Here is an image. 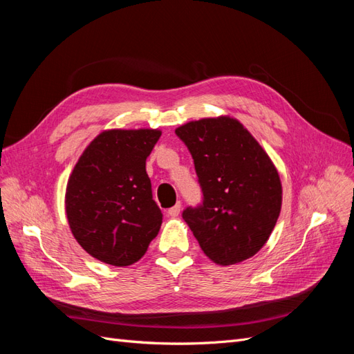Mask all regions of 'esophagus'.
Returning <instances> with one entry per match:
<instances>
[{
    "label": "esophagus",
    "mask_w": 354,
    "mask_h": 354,
    "mask_svg": "<svg viewBox=\"0 0 354 354\" xmlns=\"http://www.w3.org/2000/svg\"><path fill=\"white\" fill-rule=\"evenodd\" d=\"M180 209H181V203H180V202H177L174 207H171V208L168 209V212H167V214H168L169 217H177L178 214H180Z\"/></svg>",
    "instance_id": "1"
}]
</instances>
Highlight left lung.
I'll return each instance as SVG.
<instances>
[{"label": "left lung", "instance_id": "1", "mask_svg": "<svg viewBox=\"0 0 354 354\" xmlns=\"http://www.w3.org/2000/svg\"><path fill=\"white\" fill-rule=\"evenodd\" d=\"M194 158L202 203L183 218L202 251L221 266L241 263L269 239L282 207L279 174L259 142L229 116L178 127Z\"/></svg>", "mask_w": 354, "mask_h": 354}]
</instances>
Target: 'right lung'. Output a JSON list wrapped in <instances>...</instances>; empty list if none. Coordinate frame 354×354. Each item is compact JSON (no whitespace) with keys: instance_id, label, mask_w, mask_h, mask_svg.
Instances as JSON below:
<instances>
[{"instance_id":"obj_1","label":"right lung","mask_w":354,"mask_h":354,"mask_svg":"<svg viewBox=\"0 0 354 354\" xmlns=\"http://www.w3.org/2000/svg\"><path fill=\"white\" fill-rule=\"evenodd\" d=\"M159 137V130L103 131L75 165L66 216L75 239L94 259L130 266L158 234L162 212L152 196L146 159Z\"/></svg>"}]
</instances>
